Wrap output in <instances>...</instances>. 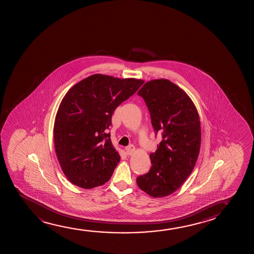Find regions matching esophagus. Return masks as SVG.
I'll return each mask as SVG.
<instances>
[{"label": "esophagus", "instance_id": "obj_1", "mask_svg": "<svg viewBox=\"0 0 254 254\" xmlns=\"http://www.w3.org/2000/svg\"><path fill=\"white\" fill-rule=\"evenodd\" d=\"M134 150H135V147L134 146H132V145H130V146H127L126 147V153L127 155H131L134 152Z\"/></svg>", "mask_w": 254, "mask_h": 254}]
</instances>
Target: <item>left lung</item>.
<instances>
[{"label": "left lung", "mask_w": 254, "mask_h": 254, "mask_svg": "<svg viewBox=\"0 0 254 254\" xmlns=\"http://www.w3.org/2000/svg\"><path fill=\"white\" fill-rule=\"evenodd\" d=\"M138 94L146 101L162 140L150 154L149 172L136 181L151 197H166L177 191L194 168L201 143L199 116L191 98L169 80L147 81Z\"/></svg>", "instance_id": "1"}]
</instances>
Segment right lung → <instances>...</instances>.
I'll list each match as a JSON object with an SVG mask.
<instances>
[{
  "label": "right lung",
  "mask_w": 254,
  "mask_h": 254,
  "mask_svg": "<svg viewBox=\"0 0 254 254\" xmlns=\"http://www.w3.org/2000/svg\"><path fill=\"white\" fill-rule=\"evenodd\" d=\"M143 83L95 73L65 94L56 113L54 140L60 166L72 184L91 189L110 180L121 160L108 133L112 115Z\"/></svg>",
  "instance_id": "1"
}]
</instances>
